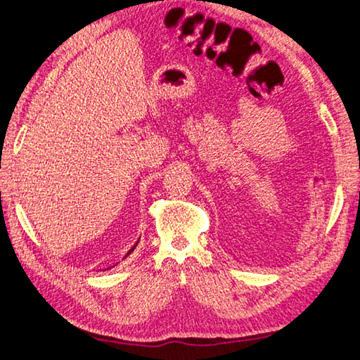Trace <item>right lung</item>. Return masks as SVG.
Segmentation results:
<instances>
[{
	"instance_id": "obj_1",
	"label": "right lung",
	"mask_w": 360,
	"mask_h": 360,
	"mask_svg": "<svg viewBox=\"0 0 360 360\" xmlns=\"http://www.w3.org/2000/svg\"><path fill=\"white\" fill-rule=\"evenodd\" d=\"M136 245H139V240H136V243H135V245H134L132 248H130V250L127 252V255H126V257H124V258H127V257H129V255H130V253H132V252L135 250V247H136Z\"/></svg>"
}]
</instances>
